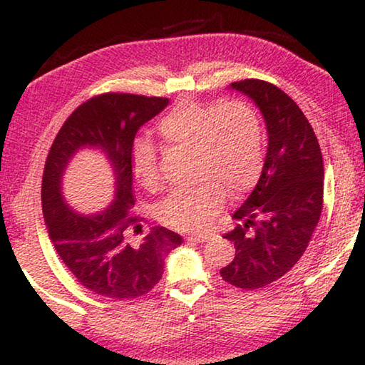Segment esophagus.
Instances as JSON below:
<instances>
[{"label": "esophagus", "instance_id": "1", "mask_svg": "<svg viewBox=\"0 0 365 365\" xmlns=\"http://www.w3.org/2000/svg\"><path fill=\"white\" fill-rule=\"evenodd\" d=\"M209 238H211V235H209V233H191V235H188V240H191V242H197V243H205V242H207Z\"/></svg>", "mask_w": 365, "mask_h": 365}]
</instances>
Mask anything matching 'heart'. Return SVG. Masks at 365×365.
Returning <instances> with one entry per match:
<instances>
[{
  "label": "heart",
  "mask_w": 365,
  "mask_h": 365,
  "mask_svg": "<svg viewBox=\"0 0 365 365\" xmlns=\"http://www.w3.org/2000/svg\"><path fill=\"white\" fill-rule=\"evenodd\" d=\"M159 133L165 145L191 150V169L197 178L191 187L172 191L158 206V219L169 227H205L227 195H243L261 174V119L245 101H183L160 120ZM132 174L148 191L159 188L158 156L150 145L135 150Z\"/></svg>",
  "instance_id": "heart-1"
}]
</instances>
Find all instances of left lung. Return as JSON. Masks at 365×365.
Returning <instances> with one entry per match:
<instances>
[{
	"label": "left lung",
	"mask_w": 365,
	"mask_h": 365,
	"mask_svg": "<svg viewBox=\"0 0 365 365\" xmlns=\"http://www.w3.org/2000/svg\"><path fill=\"white\" fill-rule=\"evenodd\" d=\"M230 86L261 109L269 146L256 188L233 214L237 227L224 235L235 257L220 277L257 289L292 270L311 242L324 205V159L311 123L285 91L259 78Z\"/></svg>",
	"instance_id": "1"
}]
</instances>
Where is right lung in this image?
Segmentation results:
<instances>
[{
	"label": "right lung",
	"instance_id": "add662e5",
	"mask_svg": "<svg viewBox=\"0 0 365 365\" xmlns=\"http://www.w3.org/2000/svg\"><path fill=\"white\" fill-rule=\"evenodd\" d=\"M169 104L168 98L103 93L73 110L49 148L41 182V205L49 238L78 283L110 299H133L150 293L164 272V259L182 237L153 227L138 245L128 233H141L143 219L133 215L132 151L138 128ZM98 147L116 177L115 202L103 213L83 216L65 205L60 183L80 147Z\"/></svg>",
	"mask_w": 365,
	"mask_h": 365
}]
</instances>
